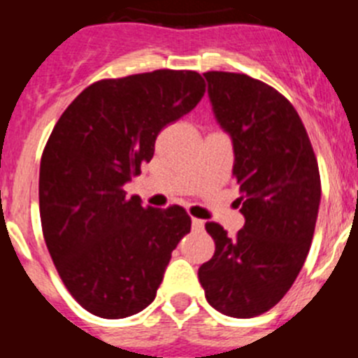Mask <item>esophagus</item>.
Wrapping results in <instances>:
<instances>
[{"label": "esophagus", "instance_id": "34e87169", "mask_svg": "<svg viewBox=\"0 0 358 358\" xmlns=\"http://www.w3.org/2000/svg\"><path fill=\"white\" fill-rule=\"evenodd\" d=\"M192 227L195 231H202L204 229V220H201V218H192Z\"/></svg>", "mask_w": 358, "mask_h": 358}]
</instances>
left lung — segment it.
Masks as SVG:
<instances>
[{
	"label": "left lung",
	"mask_w": 358,
	"mask_h": 358,
	"mask_svg": "<svg viewBox=\"0 0 358 358\" xmlns=\"http://www.w3.org/2000/svg\"><path fill=\"white\" fill-rule=\"evenodd\" d=\"M204 77L215 118L233 141L245 224L229 236L220 224L206 222L215 255L199 267V281L215 310L249 319L278 305L301 271L321 177L305 125L283 94L243 73Z\"/></svg>",
	"instance_id": "obj_1"
}]
</instances>
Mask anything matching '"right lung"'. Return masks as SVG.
<instances>
[{
	"mask_svg": "<svg viewBox=\"0 0 358 358\" xmlns=\"http://www.w3.org/2000/svg\"><path fill=\"white\" fill-rule=\"evenodd\" d=\"M206 84L197 71L156 69L103 78L55 123L41 157L43 235L78 305L103 319L147 308L192 218L185 208H143L123 185L154 156L161 129L194 109Z\"/></svg>",
	"mask_w": 358,
	"mask_h": 358,
	"instance_id": "add662e5",
	"label": "right lung"
}]
</instances>
